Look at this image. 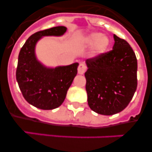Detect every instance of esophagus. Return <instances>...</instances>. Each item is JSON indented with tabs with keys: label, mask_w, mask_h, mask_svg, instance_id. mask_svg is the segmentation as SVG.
I'll return each mask as SVG.
<instances>
[{
	"label": "esophagus",
	"mask_w": 152,
	"mask_h": 152,
	"mask_svg": "<svg viewBox=\"0 0 152 152\" xmlns=\"http://www.w3.org/2000/svg\"><path fill=\"white\" fill-rule=\"evenodd\" d=\"M86 70V66L84 65V63H80L78 65V68H77V72H78V74L80 75H83V74L85 72Z\"/></svg>",
	"instance_id": "1"
}]
</instances>
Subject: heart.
Masks as SVG:
<instances>
[{"instance_id": "obj_1", "label": "heart", "mask_w": 152, "mask_h": 152, "mask_svg": "<svg viewBox=\"0 0 152 152\" xmlns=\"http://www.w3.org/2000/svg\"><path fill=\"white\" fill-rule=\"evenodd\" d=\"M87 45H93L91 54L94 56H99L105 52L109 46L110 40L107 36L100 35L99 33H92L85 39Z\"/></svg>"}]
</instances>
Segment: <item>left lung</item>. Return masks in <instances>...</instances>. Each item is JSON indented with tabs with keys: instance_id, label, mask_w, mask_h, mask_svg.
I'll return each instance as SVG.
<instances>
[{
	"instance_id": "1",
	"label": "left lung",
	"mask_w": 152,
	"mask_h": 152,
	"mask_svg": "<svg viewBox=\"0 0 152 152\" xmlns=\"http://www.w3.org/2000/svg\"><path fill=\"white\" fill-rule=\"evenodd\" d=\"M111 51L86 60V91L93 111L110 116L129 105L137 88V58L133 49L114 34Z\"/></svg>"
}]
</instances>
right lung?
I'll return each instance as SVG.
<instances>
[{
	"mask_svg": "<svg viewBox=\"0 0 152 152\" xmlns=\"http://www.w3.org/2000/svg\"><path fill=\"white\" fill-rule=\"evenodd\" d=\"M66 30L61 26L37 32L29 36L19 53L16 78L25 100L36 108L53 110L61 106L77 73V62L47 68L35 54L36 43L42 36H60Z\"/></svg>",
	"mask_w": 152,
	"mask_h": 152,
	"instance_id": "obj_1",
	"label": "right lung"
}]
</instances>
